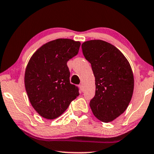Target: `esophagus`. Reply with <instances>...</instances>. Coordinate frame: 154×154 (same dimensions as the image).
I'll return each mask as SVG.
<instances>
[{
    "mask_svg": "<svg viewBox=\"0 0 154 154\" xmlns=\"http://www.w3.org/2000/svg\"><path fill=\"white\" fill-rule=\"evenodd\" d=\"M79 86L80 90H81L82 91H84V86H83V85H82V84H80Z\"/></svg>",
    "mask_w": 154,
    "mask_h": 154,
    "instance_id": "1",
    "label": "esophagus"
}]
</instances>
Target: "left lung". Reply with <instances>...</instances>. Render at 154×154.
<instances>
[{
    "instance_id": "8db88e82",
    "label": "left lung",
    "mask_w": 154,
    "mask_h": 154,
    "mask_svg": "<svg viewBox=\"0 0 154 154\" xmlns=\"http://www.w3.org/2000/svg\"><path fill=\"white\" fill-rule=\"evenodd\" d=\"M82 48L96 79V94L90 101L91 109L98 119L110 122L125 111L133 96L131 65L120 50L105 41H86Z\"/></svg>"
}]
</instances>
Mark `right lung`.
I'll list each match as a JSON object with an SVG mask.
<instances>
[{
    "mask_svg": "<svg viewBox=\"0 0 154 154\" xmlns=\"http://www.w3.org/2000/svg\"><path fill=\"white\" fill-rule=\"evenodd\" d=\"M81 43L56 39L35 52L26 68L24 84L30 103L41 116L54 119L79 96L77 86L70 82L67 62L76 56Z\"/></svg>",
    "mask_w": 154,
    "mask_h": 154,
    "instance_id": "obj_1",
    "label": "right lung"
}]
</instances>
